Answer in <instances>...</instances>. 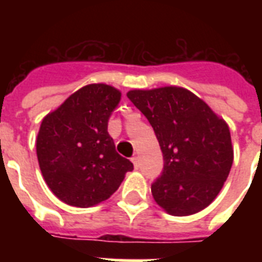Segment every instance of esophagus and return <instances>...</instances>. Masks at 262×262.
I'll return each mask as SVG.
<instances>
[{
  "instance_id": "1",
  "label": "esophagus",
  "mask_w": 262,
  "mask_h": 262,
  "mask_svg": "<svg viewBox=\"0 0 262 262\" xmlns=\"http://www.w3.org/2000/svg\"><path fill=\"white\" fill-rule=\"evenodd\" d=\"M132 163H133V166H135V168L137 170V168L140 167V160H139V156H133L132 158Z\"/></svg>"
}]
</instances>
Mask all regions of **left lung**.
Listing matches in <instances>:
<instances>
[{"instance_id":"obj_1","label":"left lung","mask_w":262,"mask_h":262,"mask_svg":"<svg viewBox=\"0 0 262 262\" xmlns=\"http://www.w3.org/2000/svg\"><path fill=\"white\" fill-rule=\"evenodd\" d=\"M126 95L147 117L163 152V171L151 186L155 201L174 216L203 211L231 170L228 125L185 88L133 90Z\"/></svg>"}]
</instances>
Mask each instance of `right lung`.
<instances>
[{
  "instance_id": "1",
  "label": "right lung",
  "mask_w": 262,
  "mask_h": 262,
  "mask_svg": "<svg viewBox=\"0 0 262 262\" xmlns=\"http://www.w3.org/2000/svg\"><path fill=\"white\" fill-rule=\"evenodd\" d=\"M119 100L117 88L90 84L43 118L36 139L39 167L50 190L68 205L102 203L133 170L107 132Z\"/></svg>"
}]
</instances>
